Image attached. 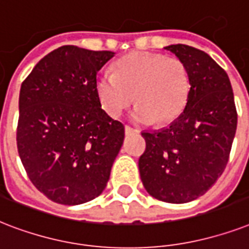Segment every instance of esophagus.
<instances>
[{
    "instance_id": "1",
    "label": "esophagus",
    "mask_w": 249,
    "mask_h": 249,
    "mask_svg": "<svg viewBox=\"0 0 249 249\" xmlns=\"http://www.w3.org/2000/svg\"><path fill=\"white\" fill-rule=\"evenodd\" d=\"M135 132H139V131H138V130H135V128H132V127H130V126H126V127H124V134H126V135L135 134Z\"/></svg>"
}]
</instances>
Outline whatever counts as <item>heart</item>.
<instances>
[{
    "label": "heart",
    "instance_id": "obj_1",
    "mask_svg": "<svg viewBox=\"0 0 249 249\" xmlns=\"http://www.w3.org/2000/svg\"><path fill=\"white\" fill-rule=\"evenodd\" d=\"M96 93L111 118H118L134 103L132 121L142 124L167 123L178 118L187 104L190 80L178 58L155 53H132L115 63L114 75L96 79Z\"/></svg>",
    "mask_w": 249,
    "mask_h": 249
}]
</instances>
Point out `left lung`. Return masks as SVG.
<instances>
[{"mask_svg": "<svg viewBox=\"0 0 249 249\" xmlns=\"http://www.w3.org/2000/svg\"><path fill=\"white\" fill-rule=\"evenodd\" d=\"M186 66L190 93L184 110L169 127L142 131L145 152L140 178L157 200H196L222 175L236 132L238 114L230 79L211 55L192 46L163 48Z\"/></svg>", "mask_w": 249, "mask_h": 249, "instance_id": "8db88e82", "label": "left lung"}]
</instances>
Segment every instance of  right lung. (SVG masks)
Instances as JSON below:
<instances>
[{"label": "right lung", "instance_id": "right-lung-1", "mask_svg": "<svg viewBox=\"0 0 249 249\" xmlns=\"http://www.w3.org/2000/svg\"><path fill=\"white\" fill-rule=\"evenodd\" d=\"M114 54L61 46L22 83L19 157L34 186L54 203L79 205L107 187L124 126L101 107L96 76Z\"/></svg>", "mask_w": 249, "mask_h": 249}]
</instances>
